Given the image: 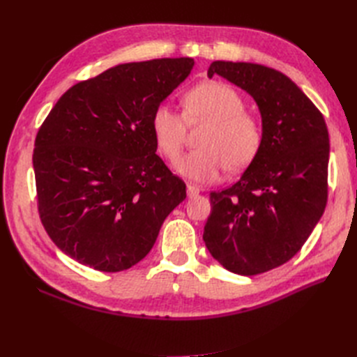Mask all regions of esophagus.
<instances>
[{
  "label": "esophagus",
  "mask_w": 357,
  "mask_h": 357,
  "mask_svg": "<svg viewBox=\"0 0 357 357\" xmlns=\"http://www.w3.org/2000/svg\"><path fill=\"white\" fill-rule=\"evenodd\" d=\"M199 188L195 185H188V197L189 198H195L199 195Z\"/></svg>",
  "instance_id": "esophagus-1"
}]
</instances>
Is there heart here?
<instances>
[{
	"label": "heart",
	"instance_id": "heart-1",
	"mask_svg": "<svg viewBox=\"0 0 357 357\" xmlns=\"http://www.w3.org/2000/svg\"><path fill=\"white\" fill-rule=\"evenodd\" d=\"M244 100L229 84L204 82L183 96V114L168 104L158 105L152 116V132L159 152L177 159L185 144L186 122H210L202 132L201 149L183 156L176 169L183 177L213 183L229 165L240 169L250 164L262 144V128L244 113Z\"/></svg>",
	"mask_w": 357,
	"mask_h": 357
}]
</instances>
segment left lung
I'll return each instance as SVG.
<instances>
[{"label": "left lung", "instance_id": "obj_1", "mask_svg": "<svg viewBox=\"0 0 357 357\" xmlns=\"http://www.w3.org/2000/svg\"><path fill=\"white\" fill-rule=\"evenodd\" d=\"M214 74L256 101L262 144L241 178L211 192L204 243L223 268L256 275L304 245L328 201L329 134L321 113L287 75L250 62L214 61Z\"/></svg>", "mask_w": 357, "mask_h": 357}]
</instances>
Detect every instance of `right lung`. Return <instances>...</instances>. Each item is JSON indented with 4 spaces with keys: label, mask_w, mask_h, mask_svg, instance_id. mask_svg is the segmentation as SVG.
Segmentation results:
<instances>
[{
    "label": "right lung",
    "mask_w": 357,
    "mask_h": 357,
    "mask_svg": "<svg viewBox=\"0 0 357 357\" xmlns=\"http://www.w3.org/2000/svg\"><path fill=\"white\" fill-rule=\"evenodd\" d=\"M192 58L121 63L63 93L38 129V213L58 248L119 273L152 250L185 181L156 155L153 112L185 82Z\"/></svg>",
    "instance_id": "obj_1"
}]
</instances>
